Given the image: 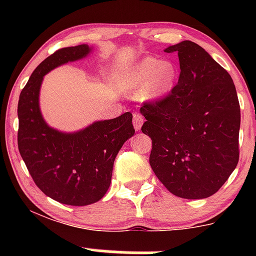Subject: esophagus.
<instances>
[{
  "instance_id": "34e87169",
  "label": "esophagus",
  "mask_w": 256,
  "mask_h": 256,
  "mask_svg": "<svg viewBox=\"0 0 256 256\" xmlns=\"http://www.w3.org/2000/svg\"><path fill=\"white\" fill-rule=\"evenodd\" d=\"M132 122H134V130L140 131V128H142L143 122H144V119H143V116H140V113H134V120H132Z\"/></svg>"
}]
</instances>
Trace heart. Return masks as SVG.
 Segmentation results:
<instances>
[{"label":"heart","instance_id":"obj_1","mask_svg":"<svg viewBox=\"0 0 256 256\" xmlns=\"http://www.w3.org/2000/svg\"><path fill=\"white\" fill-rule=\"evenodd\" d=\"M178 79V68L171 61L146 56L137 61L122 77L128 91L144 90V98L150 101L165 98L171 92Z\"/></svg>","mask_w":256,"mask_h":256}]
</instances>
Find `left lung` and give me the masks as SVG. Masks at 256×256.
Wrapping results in <instances>:
<instances>
[{"mask_svg": "<svg viewBox=\"0 0 256 256\" xmlns=\"http://www.w3.org/2000/svg\"><path fill=\"white\" fill-rule=\"evenodd\" d=\"M180 64L178 84L168 96L144 104L143 134L152 138V171L173 195L212 196L238 162L240 110L226 70L192 40L174 44Z\"/></svg>", "mask_w": 256, "mask_h": 256, "instance_id": "8db88e82", "label": "left lung"}]
</instances>
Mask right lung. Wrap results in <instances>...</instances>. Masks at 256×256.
<instances>
[{"label": "right lung", "instance_id": "1", "mask_svg": "<svg viewBox=\"0 0 256 256\" xmlns=\"http://www.w3.org/2000/svg\"><path fill=\"white\" fill-rule=\"evenodd\" d=\"M88 44L55 52L32 72L18 104V146L32 179L46 196L70 206L95 204L107 192L116 155L134 134L130 112L76 132L50 128L40 108L43 77L90 54Z\"/></svg>", "mask_w": 256, "mask_h": 256}]
</instances>
